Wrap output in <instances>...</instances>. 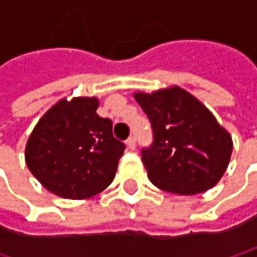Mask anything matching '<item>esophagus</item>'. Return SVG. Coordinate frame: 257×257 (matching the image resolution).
Segmentation results:
<instances>
[{"label":"esophagus","mask_w":257,"mask_h":257,"mask_svg":"<svg viewBox=\"0 0 257 257\" xmlns=\"http://www.w3.org/2000/svg\"><path fill=\"white\" fill-rule=\"evenodd\" d=\"M135 144H137L135 137H129L128 140H126V146H128V149H131V150H134V149H135Z\"/></svg>","instance_id":"obj_1"}]
</instances>
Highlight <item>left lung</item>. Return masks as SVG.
I'll list each match as a JSON object with an SVG mask.
<instances>
[{
  "mask_svg": "<svg viewBox=\"0 0 257 257\" xmlns=\"http://www.w3.org/2000/svg\"><path fill=\"white\" fill-rule=\"evenodd\" d=\"M134 98L153 128V144L141 150L150 181L170 193L196 195L219 183L232 155V137L213 113L179 86Z\"/></svg>",
  "mask_w": 257,
  "mask_h": 257,
  "instance_id": "8db88e82",
  "label": "left lung"
}]
</instances>
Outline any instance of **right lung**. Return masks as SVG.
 <instances>
[{
  "instance_id": "right-lung-1",
  "label": "right lung",
  "mask_w": 257,
  "mask_h": 257,
  "mask_svg": "<svg viewBox=\"0 0 257 257\" xmlns=\"http://www.w3.org/2000/svg\"><path fill=\"white\" fill-rule=\"evenodd\" d=\"M98 98L61 99L32 129L25 161L49 192L67 199L98 195L113 181L125 144L114 138L113 122L99 117Z\"/></svg>"
}]
</instances>
